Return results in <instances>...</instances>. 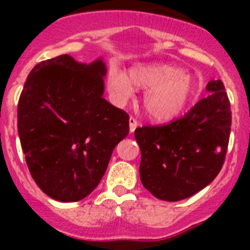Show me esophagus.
Returning a JSON list of instances; mask_svg holds the SVG:
<instances>
[{
	"instance_id": "34e87169",
	"label": "esophagus",
	"mask_w": 250,
	"mask_h": 250,
	"mask_svg": "<svg viewBox=\"0 0 250 250\" xmlns=\"http://www.w3.org/2000/svg\"><path fill=\"white\" fill-rule=\"evenodd\" d=\"M129 124H130V131H131V132L135 131V129L138 127V125H139L138 120H136L134 116H131V118H130V120H129Z\"/></svg>"
}]
</instances>
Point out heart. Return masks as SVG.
Returning <instances> with one entry per match:
<instances>
[{
    "instance_id": "heart-1",
    "label": "heart",
    "mask_w": 250,
    "mask_h": 250,
    "mask_svg": "<svg viewBox=\"0 0 250 250\" xmlns=\"http://www.w3.org/2000/svg\"><path fill=\"white\" fill-rule=\"evenodd\" d=\"M109 89L119 100L132 94V83L145 89L144 105L147 114L158 121L175 119L187 109L194 92L190 76L169 65H136L130 70V79L116 67L107 75Z\"/></svg>"
}]
</instances>
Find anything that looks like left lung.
Returning a JSON list of instances; mask_svg holds the SVG:
<instances>
[{
  "mask_svg": "<svg viewBox=\"0 0 250 250\" xmlns=\"http://www.w3.org/2000/svg\"><path fill=\"white\" fill-rule=\"evenodd\" d=\"M207 90L210 94L179 119L135 130L141 183L158 199H187L222 170L230 136V101L220 80L209 81Z\"/></svg>",
  "mask_w": 250,
  "mask_h": 250,
  "instance_id": "1",
  "label": "left lung"
}]
</instances>
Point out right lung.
Wrapping results in <instances>:
<instances>
[{
    "mask_svg": "<svg viewBox=\"0 0 250 250\" xmlns=\"http://www.w3.org/2000/svg\"><path fill=\"white\" fill-rule=\"evenodd\" d=\"M105 63L68 55L37 63L17 105V130L30 174L59 202H77L103 179L112 150L129 134V114L103 98Z\"/></svg>",
    "mask_w": 250,
    "mask_h": 250,
    "instance_id": "obj_1",
    "label": "right lung"
}]
</instances>
